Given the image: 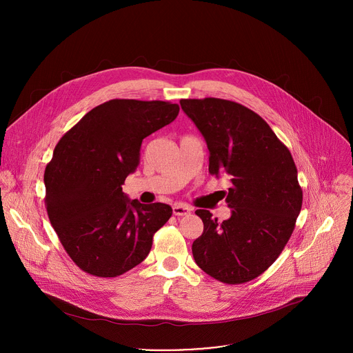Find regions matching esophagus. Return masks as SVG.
I'll return each instance as SVG.
<instances>
[{
  "label": "esophagus",
  "instance_id": "34e87169",
  "mask_svg": "<svg viewBox=\"0 0 353 353\" xmlns=\"http://www.w3.org/2000/svg\"><path fill=\"white\" fill-rule=\"evenodd\" d=\"M191 212V208L188 205H184V204H174L173 205V214L176 216H185Z\"/></svg>",
  "mask_w": 353,
  "mask_h": 353
}]
</instances>
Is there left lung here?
<instances>
[{
  "instance_id": "8db88e82",
  "label": "left lung",
  "mask_w": 353,
  "mask_h": 353,
  "mask_svg": "<svg viewBox=\"0 0 353 353\" xmlns=\"http://www.w3.org/2000/svg\"><path fill=\"white\" fill-rule=\"evenodd\" d=\"M180 105L207 141L210 173L232 177L229 219L195 211L204 232L192 243L194 260L223 283L253 281L279 257L301 210L293 158L267 121L240 103L205 97L181 99Z\"/></svg>"
}]
</instances>
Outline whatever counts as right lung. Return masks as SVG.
Here are the masks:
<instances>
[{
  "instance_id": "obj_1",
  "label": "right lung",
  "mask_w": 353,
  "mask_h": 353,
  "mask_svg": "<svg viewBox=\"0 0 353 353\" xmlns=\"http://www.w3.org/2000/svg\"><path fill=\"white\" fill-rule=\"evenodd\" d=\"M179 105L113 99L88 112L54 148L44 170V204L64 250L86 274L114 278L141 264L172 208L123 192L142 139L170 124Z\"/></svg>"
}]
</instances>
